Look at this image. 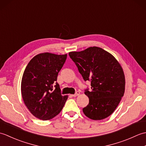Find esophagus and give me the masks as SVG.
<instances>
[{
  "label": "esophagus",
  "instance_id": "34e87169",
  "mask_svg": "<svg viewBox=\"0 0 146 146\" xmlns=\"http://www.w3.org/2000/svg\"><path fill=\"white\" fill-rule=\"evenodd\" d=\"M79 95H80V92H76L75 94L72 95V97H77V96H78Z\"/></svg>",
  "mask_w": 146,
  "mask_h": 146
}]
</instances>
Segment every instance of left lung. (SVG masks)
Returning <instances> with one entry per match:
<instances>
[{
  "label": "left lung",
  "instance_id": "obj_1",
  "mask_svg": "<svg viewBox=\"0 0 146 146\" xmlns=\"http://www.w3.org/2000/svg\"><path fill=\"white\" fill-rule=\"evenodd\" d=\"M85 81L91 82L92 90H85L89 104L83 108L85 115L98 120L110 116L125 92V76L120 63L102 48L90 47L69 52Z\"/></svg>",
  "mask_w": 146,
  "mask_h": 146
}]
</instances>
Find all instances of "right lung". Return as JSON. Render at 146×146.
Listing matches in <instances>:
<instances>
[{
  "mask_svg": "<svg viewBox=\"0 0 146 146\" xmlns=\"http://www.w3.org/2000/svg\"><path fill=\"white\" fill-rule=\"evenodd\" d=\"M66 58V54L44 52L37 54L24 71L22 97L31 113L39 119L48 120L56 116L67 100L68 96H62L56 82L58 73Z\"/></svg>",
  "mask_w": 146,
  "mask_h": 146,
  "instance_id": "obj_1",
  "label": "right lung"
}]
</instances>
